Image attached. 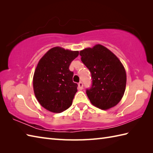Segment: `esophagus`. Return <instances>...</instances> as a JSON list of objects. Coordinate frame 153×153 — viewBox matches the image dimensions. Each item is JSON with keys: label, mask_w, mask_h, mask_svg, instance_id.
<instances>
[{"label": "esophagus", "mask_w": 153, "mask_h": 153, "mask_svg": "<svg viewBox=\"0 0 153 153\" xmlns=\"http://www.w3.org/2000/svg\"><path fill=\"white\" fill-rule=\"evenodd\" d=\"M78 88L80 90H82L83 88V83L82 82H79L78 83Z\"/></svg>", "instance_id": "1"}]
</instances>
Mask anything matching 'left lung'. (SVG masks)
Here are the masks:
<instances>
[{
    "mask_svg": "<svg viewBox=\"0 0 153 153\" xmlns=\"http://www.w3.org/2000/svg\"><path fill=\"white\" fill-rule=\"evenodd\" d=\"M79 54L91 75V87L86 91L91 102L102 110L116 106L123 97L126 85V73L121 62L99 44L81 51Z\"/></svg>",
    "mask_w": 153,
    "mask_h": 153,
    "instance_id": "1",
    "label": "left lung"
}]
</instances>
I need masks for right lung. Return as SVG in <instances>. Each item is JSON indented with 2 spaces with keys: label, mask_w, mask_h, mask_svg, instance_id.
<instances>
[{
  "label": "right lung",
  "mask_w": 153,
  "mask_h": 153,
  "mask_svg": "<svg viewBox=\"0 0 153 153\" xmlns=\"http://www.w3.org/2000/svg\"><path fill=\"white\" fill-rule=\"evenodd\" d=\"M79 55V51L51 48L38 62L34 72L35 95L40 105L51 112L59 113L72 104L77 84L73 82L74 72L70 65Z\"/></svg>",
  "instance_id": "right-lung-1"
}]
</instances>
